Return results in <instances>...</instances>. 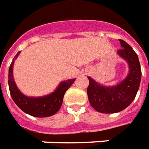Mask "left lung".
Instances as JSON below:
<instances>
[{
    "instance_id": "left-lung-1",
    "label": "left lung",
    "mask_w": 149,
    "mask_h": 149,
    "mask_svg": "<svg viewBox=\"0 0 149 149\" xmlns=\"http://www.w3.org/2000/svg\"><path fill=\"white\" fill-rule=\"evenodd\" d=\"M119 41L123 49L118 51V54L129 65L127 78L116 86L105 87L88 77L89 102L94 109L103 113H118L128 107L135 99L140 84L141 68L138 56L127 42L123 40Z\"/></svg>"
}]
</instances>
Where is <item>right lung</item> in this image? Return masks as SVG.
Returning <instances> with one entry per match:
<instances>
[{"instance_id": "right-lung-1", "label": "right lung", "mask_w": 149, "mask_h": 149, "mask_svg": "<svg viewBox=\"0 0 149 149\" xmlns=\"http://www.w3.org/2000/svg\"><path fill=\"white\" fill-rule=\"evenodd\" d=\"M20 52L17 53L9 69V88L12 99L19 109L29 115L45 118L55 114L61 108L65 92L74 84L75 79L62 81L58 88L51 94L41 97H29L23 95L17 88L13 76L14 60Z\"/></svg>"}]
</instances>
